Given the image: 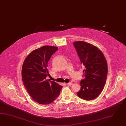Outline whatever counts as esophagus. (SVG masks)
<instances>
[{"label":"esophagus","mask_w":126,"mask_h":126,"mask_svg":"<svg viewBox=\"0 0 126 126\" xmlns=\"http://www.w3.org/2000/svg\"><path fill=\"white\" fill-rule=\"evenodd\" d=\"M67 85H68V86H70V85H72L73 84V83H72V82H70V83H67V84H66Z\"/></svg>","instance_id":"obj_1"}]
</instances>
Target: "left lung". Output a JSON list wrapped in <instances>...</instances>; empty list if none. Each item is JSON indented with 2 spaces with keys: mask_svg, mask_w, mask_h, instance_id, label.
Wrapping results in <instances>:
<instances>
[{
  "mask_svg": "<svg viewBox=\"0 0 126 126\" xmlns=\"http://www.w3.org/2000/svg\"><path fill=\"white\" fill-rule=\"evenodd\" d=\"M84 68L85 78L80 82L77 95L84 100H92L99 96L106 83L107 63L103 53L93 45L83 41L73 43Z\"/></svg>",
  "mask_w": 126,
  "mask_h": 126,
  "instance_id": "left-lung-1",
  "label": "left lung"
}]
</instances>
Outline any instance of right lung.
I'll list each match as a JSON object with an SVG mask.
<instances>
[{"instance_id": "right-lung-1", "label": "right lung", "mask_w": 126, "mask_h": 126, "mask_svg": "<svg viewBox=\"0 0 126 126\" xmlns=\"http://www.w3.org/2000/svg\"><path fill=\"white\" fill-rule=\"evenodd\" d=\"M58 47L44 46L31 52L22 68L23 84L33 100L42 105L51 103L58 97L63 86L46 79L49 74L48 62Z\"/></svg>"}]
</instances>
